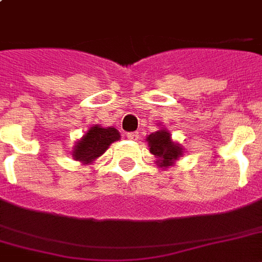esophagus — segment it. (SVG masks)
<instances>
[{
    "label": "esophagus",
    "mask_w": 262,
    "mask_h": 262,
    "mask_svg": "<svg viewBox=\"0 0 262 262\" xmlns=\"http://www.w3.org/2000/svg\"><path fill=\"white\" fill-rule=\"evenodd\" d=\"M126 137L129 140H132V141H139V140H140L139 132H130V133H127Z\"/></svg>",
    "instance_id": "34e87169"
}]
</instances>
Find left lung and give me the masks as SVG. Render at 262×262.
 I'll return each instance as SVG.
<instances>
[{"mask_svg":"<svg viewBox=\"0 0 262 262\" xmlns=\"http://www.w3.org/2000/svg\"><path fill=\"white\" fill-rule=\"evenodd\" d=\"M147 141L149 152L156 158V164L159 167L167 168L168 166H172L175 160H178L182 155L181 144L174 143L167 129L164 127L151 133L147 137Z\"/></svg>","mask_w":262,"mask_h":262,"instance_id":"obj_1","label":"left lung"}]
</instances>
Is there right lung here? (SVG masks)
<instances>
[{
    "label": "right lung",
    "mask_w": 262,
    "mask_h": 262,
    "mask_svg": "<svg viewBox=\"0 0 262 262\" xmlns=\"http://www.w3.org/2000/svg\"><path fill=\"white\" fill-rule=\"evenodd\" d=\"M119 132L115 127H102L94 125L87 133L76 143L72 156L84 164L94 163L99 156H102L110 147V144L119 140Z\"/></svg>",
    "instance_id": "obj_1"
}]
</instances>
